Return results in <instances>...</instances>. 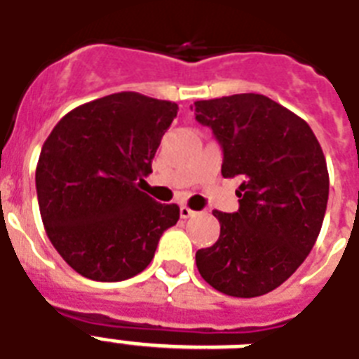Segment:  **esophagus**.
<instances>
[{
    "label": "esophagus",
    "instance_id": "obj_1",
    "mask_svg": "<svg viewBox=\"0 0 359 359\" xmlns=\"http://www.w3.org/2000/svg\"><path fill=\"white\" fill-rule=\"evenodd\" d=\"M196 214H197V212H194V210H191V208L186 207V205H182V207H180V218H182V219L191 218V216H196Z\"/></svg>",
    "mask_w": 359,
    "mask_h": 359
}]
</instances>
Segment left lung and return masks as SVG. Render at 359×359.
I'll return each mask as SVG.
<instances>
[{
    "instance_id": "obj_1",
    "label": "left lung",
    "mask_w": 359,
    "mask_h": 359,
    "mask_svg": "<svg viewBox=\"0 0 359 359\" xmlns=\"http://www.w3.org/2000/svg\"><path fill=\"white\" fill-rule=\"evenodd\" d=\"M194 109L222 147V175L240 180L238 210H214L219 238L197 251V270L227 296L266 294L317 242L330 191L323 149L306 121L264 95L197 100Z\"/></svg>"
}]
</instances>
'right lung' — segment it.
<instances>
[{
  "mask_svg": "<svg viewBox=\"0 0 359 359\" xmlns=\"http://www.w3.org/2000/svg\"><path fill=\"white\" fill-rule=\"evenodd\" d=\"M177 109L169 100L115 93L72 109L44 141L35 173L42 224L83 278H134L179 222L177 205L140 190Z\"/></svg>",
  "mask_w": 359,
  "mask_h": 359,
  "instance_id": "right-lung-1",
  "label": "right lung"
}]
</instances>
